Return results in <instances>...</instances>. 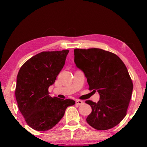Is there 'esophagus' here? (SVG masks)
Masks as SVG:
<instances>
[{"instance_id":"34e87169","label":"esophagus","mask_w":147,"mask_h":147,"mask_svg":"<svg viewBox=\"0 0 147 147\" xmlns=\"http://www.w3.org/2000/svg\"><path fill=\"white\" fill-rule=\"evenodd\" d=\"M76 104H78V105H82L84 104V102L82 100H77L76 101Z\"/></svg>"}]
</instances>
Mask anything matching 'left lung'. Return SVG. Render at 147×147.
<instances>
[{
  "mask_svg": "<svg viewBox=\"0 0 147 147\" xmlns=\"http://www.w3.org/2000/svg\"><path fill=\"white\" fill-rule=\"evenodd\" d=\"M74 63L84 72L89 90L97 91L100 100L86 102L92 111L86 121L98 130L117 125L124 118L133 90L132 81L123 61L100 49L74 50Z\"/></svg>",
  "mask_w": 147,
  "mask_h": 147,
  "instance_id": "1",
  "label": "left lung"
}]
</instances>
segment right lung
I'll return each mask as SVG.
<instances>
[{"instance_id":"1","label":"right lung","mask_w":147,"mask_h":147,"mask_svg":"<svg viewBox=\"0 0 147 147\" xmlns=\"http://www.w3.org/2000/svg\"><path fill=\"white\" fill-rule=\"evenodd\" d=\"M69 50L42 52L32 57L17 76L16 97L20 111L29 126L49 130L63 117L67 107L75 101L51 97L49 86L54 84L63 67Z\"/></svg>"}]
</instances>
